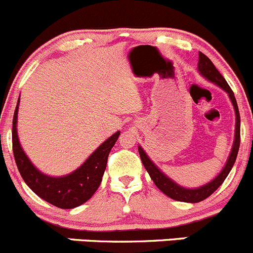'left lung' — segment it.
<instances>
[{
    "mask_svg": "<svg viewBox=\"0 0 253 253\" xmlns=\"http://www.w3.org/2000/svg\"><path fill=\"white\" fill-rule=\"evenodd\" d=\"M198 71L201 72V75L203 77H206L208 81L212 82L216 86L221 87L230 97V101H231L232 106L235 109V116H236V126H235V139L234 144H232L231 152L229 155V159H227L226 164H225L224 169H221L219 174L212 179L209 183L204 184V186L198 187V188H184V187L179 186L176 182L172 181L169 177H167L151 160L149 159V156L146 155V152L142 150L141 146H139V154L140 159H141L142 165L146 169V171L149 172L150 177L154 181V183L156 184L157 188L161 192H164L167 197L174 199V201L178 202H186V203H198V202L204 201V199L208 198L209 196H211L217 188L222 184V182L225 181V178L227 177V174L231 171L232 166H234L235 161H236L237 152H239L240 147V113H239V107H237L236 98L234 96V92L230 88V86L227 84L226 80L222 77V75L217 71L216 67L214 66V64L211 61L207 55H204L203 52H199V61H198Z\"/></svg>",
    "mask_w": 253,
    "mask_h": 253,
    "instance_id": "obj_1",
    "label": "left lung"
}]
</instances>
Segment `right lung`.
<instances>
[{
  "label": "right lung",
  "mask_w": 253,
  "mask_h": 253,
  "mask_svg": "<svg viewBox=\"0 0 253 253\" xmlns=\"http://www.w3.org/2000/svg\"><path fill=\"white\" fill-rule=\"evenodd\" d=\"M18 104L19 99L17 102L13 116L12 147L22 178L37 196L57 208L72 209L84 204L98 189L106 169L108 155L118 140L121 131H117L103 144L99 145L94 152H92L91 156L74 172L61 177L47 176L32 164L19 144L18 134H17Z\"/></svg>",
  "instance_id": "obj_1"
}]
</instances>
